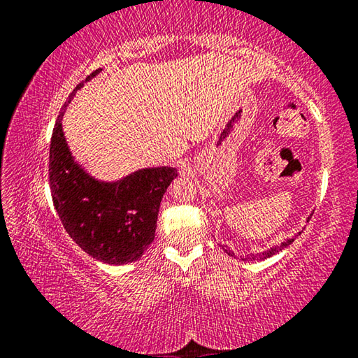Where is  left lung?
Instances as JSON below:
<instances>
[{"label": "left lung", "mask_w": 358, "mask_h": 358, "mask_svg": "<svg viewBox=\"0 0 358 358\" xmlns=\"http://www.w3.org/2000/svg\"><path fill=\"white\" fill-rule=\"evenodd\" d=\"M311 216H313V215H310V217H308V221H310V220H311ZM299 234H301V232H299ZM292 241H294V238H289V240H286V241H282V243H281V245H278V246H273V248H270V250H268V251L259 252V254H256V256H254V254H252V260H264V259H268V257H271V256H275V254H276V252H280V251H282V250H284V248H287V246H289L290 243H292ZM222 250H224V251H226V252L229 254V256H234V257H235V254H234L232 251H230L227 246H222Z\"/></svg>", "instance_id": "8db88e82"}]
</instances>
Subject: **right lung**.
Here are the masks:
<instances>
[{"label":"right lung","instance_id":"add662e5","mask_svg":"<svg viewBox=\"0 0 358 358\" xmlns=\"http://www.w3.org/2000/svg\"><path fill=\"white\" fill-rule=\"evenodd\" d=\"M101 71L77 85L58 115L48 180L53 205L69 237L101 262L123 265L141 259L155 240L162 196L178 173L175 167H151L107 183L93 178L74 161L63 134V115L77 90Z\"/></svg>","mask_w":358,"mask_h":358}]
</instances>
